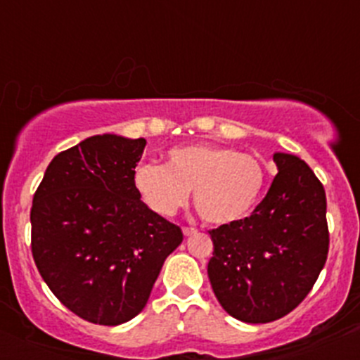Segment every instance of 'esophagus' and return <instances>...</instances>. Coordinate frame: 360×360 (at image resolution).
Returning <instances> with one entry per match:
<instances>
[{
  "label": "esophagus",
  "instance_id": "34e87169",
  "mask_svg": "<svg viewBox=\"0 0 360 360\" xmlns=\"http://www.w3.org/2000/svg\"><path fill=\"white\" fill-rule=\"evenodd\" d=\"M183 233L186 235V237H191V235H197V233H198V230H197V228L184 226V228H183Z\"/></svg>",
  "mask_w": 360,
  "mask_h": 360
}]
</instances>
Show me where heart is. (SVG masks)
I'll return each mask as SVG.
<instances>
[{
  "label": "heart",
  "instance_id": "b5f03b06",
  "mask_svg": "<svg viewBox=\"0 0 360 360\" xmlns=\"http://www.w3.org/2000/svg\"><path fill=\"white\" fill-rule=\"evenodd\" d=\"M266 184L259 158L216 144H188L167 153L165 165L143 163L134 186L160 216H172L193 191L197 212L209 224H231L254 210Z\"/></svg>",
  "mask_w": 360,
  "mask_h": 360
}]
</instances>
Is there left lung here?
<instances>
[{
	"label": "left lung",
	"instance_id": "left-lung-1",
	"mask_svg": "<svg viewBox=\"0 0 360 360\" xmlns=\"http://www.w3.org/2000/svg\"><path fill=\"white\" fill-rule=\"evenodd\" d=\"M274 160L278 174L252 214L209 231L212 291L231 317L248 324L292 311L328 259L324 186L294 155L275 153Z\"/></svg>",
	"mask_w": 360,
	"mask_h": 360
}]
</instances>
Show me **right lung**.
Instances as JSON below:
<instances>
[{"mask_svg": "<svg viewBox=\"0 0 360 360\" xmlns=\"http://www.w3.org/2000/svg\"><path fill=\"white\" fill-rule=\"evenodd\" d=\"M146 141L104 134L57 155L31 207L39 275L72 314L101 326L146 307L179 226L148 209L134 186Z\"/></svg>", "mask_w": 360, "mask_h": 360, "instance_id": "1", "label": "right lung"}]
</instances>
